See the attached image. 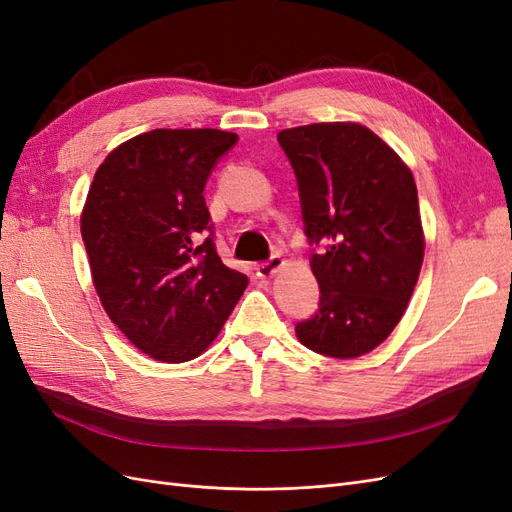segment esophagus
Returning <instances> with one entry per match:
<instances>
[{
	"mask_svg": "<svg viewBox=\"0 0 512 512\" xmlns=\"http://www.w3.org/2000/svg\"><path fill=\"white\" fill-rule=\"evenodd\" d=\"M282 265H284L282 256H271L269 260L260 262V265L256 267V275L260 277V280H269V277H273L277 271L282 269Z\"/></svg>",
	"mask_w": 512,
	"mask_h": 512,
	"instance_id": "obj_1",
	"label": "esophagus"
}]
</instances>
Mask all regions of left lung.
I'll return each instance as SVG.
<instances>
[{
	"label": "left lung",
	"mask_w": 512,
	"mask_h": 512,
	"mask_svg": "<svg viewBox=\"0 0 512 512\" xmlns=\"http://www.w3.org/2000/svg\"><path fill=\"white\" fill-rule=\"evenodd\" d=\"M277 143L299 185L318 312L297 324L303 346L354 359L380 346L404 316L425 237L410 168L361 123L282 130Z\"/></svg>",
	"instance_id": "1"
}]
</instances>
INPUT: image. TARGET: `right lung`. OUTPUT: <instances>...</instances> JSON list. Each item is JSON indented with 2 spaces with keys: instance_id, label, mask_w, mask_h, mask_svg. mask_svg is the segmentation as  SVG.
Masks as SVG:
<instances>
[{
  "instance_id": "right-lung-1",
  "label": "right lung",
  "mask_w": 512,
  "mask_h": 512,
  "mask_svg": "<svg viewBox=\"0 0 512 512\" xmlns=\"http://www.w3.org/2000/svg\"><path fill=\"white\" fill-rule=\"evenodd\" d=\"M237 134L151 130L108 153L81 215L104 312L151 359L203 354L247 286L215 252L205 185Z\"/></svg>"
}]
</instances>
